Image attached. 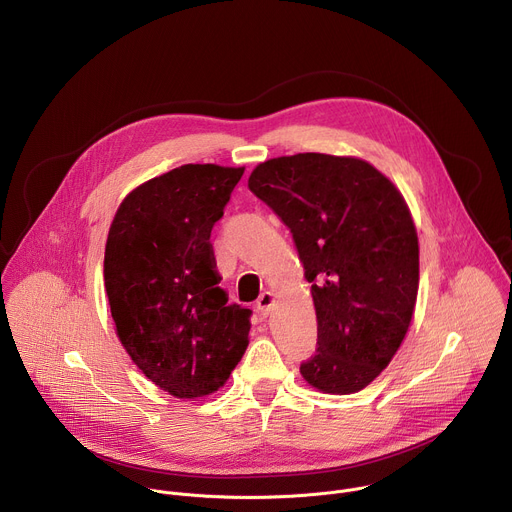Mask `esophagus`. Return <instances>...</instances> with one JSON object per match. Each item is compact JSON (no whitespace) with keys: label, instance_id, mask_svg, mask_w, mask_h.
Segmentation results:
<instances>
[{"label":"esophagus","instance_id":"34e87169","mask_svg":"<svg viewBox=\"0 0 512 512\" xmlns=\"http://www.w3.org/2000/svg\"><path fill=\"white\" fill-rule=\"evenodd\" d=\"M273 306H275V296L271 294V291H265V294L259 296V300H257V310L261 312V316L267 318V316L271 314Z\"/></svg>","mask_w":512,"mask_h":512}]
</instances>
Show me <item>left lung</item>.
<instances>
[{"mask_svg": "<svg viewBox=\"0 0 512 512\" xmlns=\"http://www.w3.org/2000/svg\"><path fill=\"white\" fill-rule=\"evenodd\" d=\"M247 184L291 231L312 283L318 350L304 381L358 393L389 367L415 312L419 241L403 194L367 160L328 154L271 158Z\"/></svg>", "mask_w": 512, "mask_h": 512, "instance_id": "obj_1", "label": "left lung"}]
</instances>
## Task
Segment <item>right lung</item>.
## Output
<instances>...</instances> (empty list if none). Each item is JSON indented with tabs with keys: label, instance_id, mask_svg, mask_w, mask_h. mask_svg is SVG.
Returning a JSON list of instances; mask_svg holds the SVG:
<instances>
[{
	"label": "right lung",
	"instance_id": "obj_1",
	"mask_svg": "<svg viewBox=\"0 0 512 512\" xmlns=\"http://www.w3.org/2000/svg\"><path fill=\"white\" fill-rule=\"evenodd\" d=\"M245 168L186 164L135 186L105 245L115 332L137 369L176 399L212 395L249 346L251 310L218 287L210 231Z\"/></svg>",
	"mask_w": 512,
	"mask_h": 512
}]
</instances>
